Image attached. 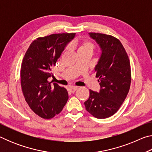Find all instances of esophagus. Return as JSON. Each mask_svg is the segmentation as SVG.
<instances>
[{
	"mask_svg": "<svg viewBox=\"0 0 152 152\" xmlns=\"http://www.w3.org/2000/svg\"><path fill=\"white\" fill-rule=\"evenodd\" d=\"M76 90H77L76 86H70V88H68V91L70 92H72V93H73V92H75Z\"/></svg>",
	"mask_w": 152,
	"mask_h": 152,
	"instance_id": "34e87169",
	"label": "esophagus"
}]
</instances>
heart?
Instances as JSON below:
<instances>
[{
    "instance_id": "1",
    "label": "heart",
    "mask_w": 152,
    "mask_h": 152,
    "mask_svg": "<svg viewBox=\"0 0 152 152\" xmlns=\"http://www.w3.org/2000/svg\"><path fill=\"white\" fill-rule=\"evenodd\" d=\"M94 50V45L93 43L91 42H88V41H85L80 43L79 48H78V51H88V52H93Z\"/></svg>"
}]
</instances>
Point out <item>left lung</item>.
<instances>
[{
    "label": "left lung",
    "mask_w": 152,
    "mask_h": 152,
    "mask_svg": "<svg viewBox=\"0 0 152 152\" xmlns=\"http://www.w3.org/2000/svg\"><path fill=\"white\" fill-rule=\"evenodd\" d=\"M88 35L101 50L94 67L101 88L99 92L90 90V96L84 105L94 117L105 119L119 110L129 91L130 62L124 47L117 38L102 33Z\"/></svg>",
    "instance_id": "8db88e82"
}]
</instances>
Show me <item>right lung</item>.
Returning <instances> with one entry per match:
<instances>
[{"label": "right lung", "instance_id": "right-lung-1", "mask_svg": "<svg viewBox=\"0 0 152 152\" xmlns=\"http://www.w3.org/2000/svg\"><path fill=\"white\" fill-rule=\"evenodd\" d=\"M76 33H58L39 37L31 43L20 68V84L25 99L33 112L51 119L62 110L68 99V91L48 82L51 68Z\"/></svg>", "mask_w": 152, "mask_h": 152}]
</instances>
